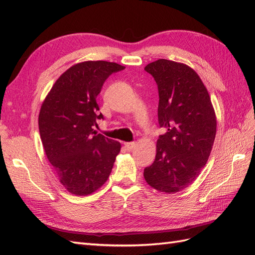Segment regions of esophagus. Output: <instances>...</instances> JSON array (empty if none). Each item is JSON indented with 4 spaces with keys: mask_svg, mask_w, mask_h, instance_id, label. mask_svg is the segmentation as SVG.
<instances>
[{
    "mask_svg": "<svg viewBox=\"0 0 255 255\" xmlns=\"http://www.w3.org/2000/svg\"><path fill=\"white\" fill-rule=\"evenodd\" d=\"M125 147H126V149H127L128 151H130V150H132L134 147H136V143H134V142H125Z\"/></svg>",
    "mask_w": 255,
    "mask_h": 255,
    "instance_id": "1",
    "label": "esophagus"
}]
</instances>
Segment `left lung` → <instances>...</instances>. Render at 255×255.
Wrapping results in <instances>:
<instances>
[{
  "instance_id": "left-lung-1",
  "label": "left lung",
  "mask_w": 255,
  "mask_h": 255,
  "mask_svg": "<svg viewBox=\"0 0 255 255\" xmlns=\"http://www.w3.org/2000/svg\"><path fill=\"white\" fill-rule=\"evenodd\" d=\"M144 70L158 85V121L165 133L159 136L155 159L143 176L158 191L176 193L196 180L209 158L215 112L207 89L186 64L159 59Z\"/></svg>"
}]
</instances>
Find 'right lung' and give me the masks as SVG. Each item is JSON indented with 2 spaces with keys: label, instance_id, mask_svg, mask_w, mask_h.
Listing matches in <instances>:
<instances>
[{
  "label": "right lung",
  "instance_id": "obj_1",
  "mask_svg": "<svg viewBox=\"0 0 255 255\" xmlns=\"http://www.w3.org/2000/svg\"><path fill=\"white\" fill-rule=\"evenodd\" d=\"M125 67L85 61L68 69L42 103L38 125L48 160L62 185L74 195L95 192L110 176L121 143L94 130L100 113L96 97L111 74Z\"/></svg>",
  "mask_w": 255,
  "mask_h": 255
}]
</instances>
